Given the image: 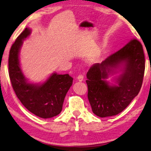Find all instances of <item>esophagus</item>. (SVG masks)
Here are the masks:
<instances>
[{
    "instance_id": "obj_1",
    "label": "esophagus",
    "mask_w": 151,
    "mask_h": 151,
    "mask_svg": "<svg viewBox=\"0 0 151 151\" xmlns=\"http://www.w3.org/2000/svg\"><path fill=\"white\" fill-rule=\"evenodd\" d=\"M77 80L78 81H80V82H82L83 81V80H84V76L83 75H79L78 76H77Z\"/></svg>"
}]
</instances>
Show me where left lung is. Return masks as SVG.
Instances as JSON below:
<instances>
[{"instance_id": "1", "label": "left lung", "mask_w": 151, "mask_h": 151, "mask_svg": "<svg viewBox=\"0 0 151 151\" xmlns=\"http://www.w3.org/2000/svg\"><path fill=\"white\" fill-rule=\"evenodd\" d=\"M145 63L142 46L134 39L101 63L94 64L86 81L93 113L104 118L116 115L126 109L141 88ZM117 70L122 72L114 79L117 85H110L106 79Z\"/></svg>"}]
</instances>
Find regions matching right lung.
I'll list each match as a JSON object with an SVG mask.
<instances>
[{
	"label": "right lung",
	"mask_w": 151,
	"mask_h": 151,
	"mask_svg": "<svg viewBox=\"0 0 151 151\" xmlns=\"http://www.w3.org/2000/svg\"><path fill=\"white\" fill-rule=\"evenodd\" d=\"M30 32V29L26 28L12 45L9 58V77L15 94L25 108L40 118H52L62 111L73 78L68 74L54 73L42 83L28 82L20 68L19 53L23 40Z\"/></svg>",
	"instance_id": "add662e5"
}]
</instances>
